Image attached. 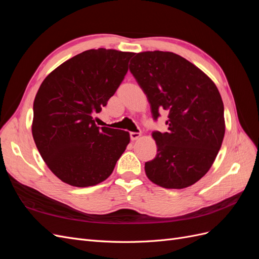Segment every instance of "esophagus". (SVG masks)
Returning <instances> with one entry per match:
<instances>
[{
  "label": "esophagus",
  "mask_w": 259,
  "mask_h": 259,
  "mask_svg": "<svg viewBox=\"0 0 259 259\" xmlns=\"http://www.w3.org/2000/svg\"><path fill=\"white\" fill-rule=\"evenodd\" d=\"M130 136H131L132 140H136V139H138L140 137V133H138V132H131L130 133Z\"/></svg>",
  "instance_id": "1"
}]
</instances>
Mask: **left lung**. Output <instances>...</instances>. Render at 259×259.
<instances>
[{"label":"left lung","instance_id":"8db88e82","mask_svg":"<svg viewBox=\"0 0 259 259\" xmlns=\"http://www.w3.org/2000/svg\"><path fill=\"white\" fill-rule=\"evenodd\" d=\"M134 75L153 120L167 111V132L155 131L156 155L145 163L147 177L167 189L197 183L214 163L225 136L224 104L216 85L190 61L170 52L138 53Z\"/></svg>","mask_w":259,"mask_h":259}]
</instances>
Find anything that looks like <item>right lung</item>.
I'll return each instance as SVG.
<instances>
[{"instance_id":"obj_1","label":"right lung","mask_w":259,"mask_h":259,"mask_svg":"<svg viewBox=\"0 0 259 259\" xmlns=\"http://www.w3.org/2000/svg\"><path fill=\"white\" fill-rule=\"evenodd\" d=\"M135 53L89 50L54 70L33 103L32 135L46 165L62 182L90 187L111 175L130 133L99 127L93 115L114 95Z\"/></svg>"}]
</instances>
